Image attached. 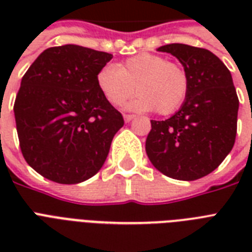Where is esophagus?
Instances as JSON below:
<instances>
[{
  "mask_svg": "<svg viewBox=\"0 0 252 252\" xmlns=\"http://www.w3.org/2000/svg\"><path fill=\"white\" fill-rule=\"evenodd\" d=\"M133 119H134L133 115H124V120H126V123L132 122V120H133Z\"/></svg>",
  "mask_w": 252,
  "mask_h": 252,
  "instance_id": "obj_1",
  "label": "esophagus"
}]
</instances>
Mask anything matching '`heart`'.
<instances>
[{
	"label": "heart",
	"mask_w": 252,
	"mask_h": 252,
	"mask_svg": "<svg viewBox=\"0 0 252 252\" xmlns=\"http://www.w3.org/2000/svg\"><path fill=\"white\" fill-rule=\"evenodd\" d=\"M96 86L112 106L123 104L136 90L138 95L126 104V110H157L159 115H170L184 102L189 82L178 64L153 53H140L118 66H103L96 74Z\"/></svg>",
	"instance_id": "b5f03b06"
}]
</instances>
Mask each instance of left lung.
Returning a JSON list of instances; mask_svg holds the SVG:
<instances>
[{
    "instance_id": "left-lung-1",
    "label": "left lung",
    "mask_w": 252,
    "mask_h": 252,
    "mask_svg": "<svg viewBox=\"0 0 252 252\" xmlns=\"http://www.w3.org/2000/svg\"><path fill=\"white\" fill-rule=\"evenodd\" d=\"M157 51L179 60L189 87L171 118L150 120L146 154L168 178L200 179L219 167L234 146L239 100L230 70L208 49L172 43Z\"/></svg>"
}]
</instances>
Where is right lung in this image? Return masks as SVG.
I'll use <instances>...</instances> for the list:
<instances>
[{
    "label": "right lung",
    "instance_id": "add662e5",
    "mask_svg": "<svg viewBox=\"0 0 252 252\" xmlns=\"http://www.w3.org/2000/svg\"><path fill=\"white\" fill-rule=\"evenodd\" d=\"M112 55L76 44L41 52L22 78L14 103L26 162L61 184L85 182L102 168L122 114L96 86Z\"/></svg>",
    "mask_w": 252,
    "mask_h": 252
}]
</instances>
